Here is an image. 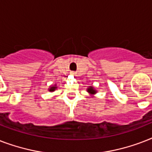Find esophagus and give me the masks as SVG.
Here are the masks:
<instances>
[{
	"instance_id": "34e87169",
	"label": "esophagus",
	"mask_w": 152,
	"mask_h": 152,
	"mask_svg": "<svg viewBox=\"0 0 152 152\" xmlns=\"http://www.w3.org/2000/svg\"><path fill=\"white\" fill-rule=\"evenodd\" d=\"M70 74H71V75H72V76H76V72H70Z\"/></svg>"
}]
</instances>
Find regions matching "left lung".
Here are the masks:
<instances>
[{"instance_id":"left-lung-1","label":"left lung","mask_w":152,"mask_h":152,"mask_svg":"<svg viewBox=\"0 0 152 152\" xmlns=\"http://www.w3.org/2000/svg\"><path fill=\"white\" fill-rule=\"evenodd\" d=\"M87 91H88V92L89 93L92 97L95 95V94H96V93H97V91L95 90V88H94L93 86H89V87L87 88Z\"/></svg>"}]
</instances>
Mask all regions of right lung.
Wrapping results in <instances>:
<instances>
[{
    "mask_svg": "<svg viewBox=\"0 0 152 152\" xmlns=\"http://www.w3.org/2000/svg\"><path fill=\"white\" fill-rule=\"evenodd\" d=\"M57 88V84H54V85H53V86H50V88L48 89V91H50V92H53V91H54Z\"/></svg>",
    "mask_w": 152,
    "mask_h": 152,
    "instance_id": "right-lung-1",
    "label": "right lung"
}]
</instances>
